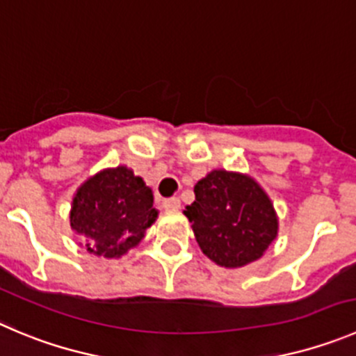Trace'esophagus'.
<instances>
[{
	"mask_svg": "<svg viewBox=\"0 0 356 356\" xmlns=\"http://www.w3.org/2000/svg\"><path fill=\"white\" fill-rule=\"evenodd\" d=\"M163 207L167 209V211H177L181 207V200L177 197H172V198H165L163 200Z\"/></svg>",
	"mask_w": 356,
	"mask_h": 356,
	"instance_id": "34e87169",
	"label": "esophagus"
}]
</instances>
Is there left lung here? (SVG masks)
Returning <instances> with one entry per match:
<instances>
[{
  "label": "left lung",
  "instance_id": "8db88e82",
  "mask_svg": "<svg viewBox=\"0 0 356 356\" xmlns=\"http://www.w3.org/2000/svg\"><path fill=\"white\" fill-rule=\"evenodd\" d=\"M205 257L227 268L261 258L277 237L274 205L253 177L212 170L195 186L184 211Z\"/></svg>",
  "mask_w": 356,
  "mask_h": 356
}]
</instances>
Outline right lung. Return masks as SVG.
Listing matches in <instances>:
<instances>
[{
    "instance_id": "add662e5",
    "label": "right lung",
    "mask_w": 356,
    "mask_h": 356,
    "mask_svg": "<svg viewBox=\"0 0 356 356\" xmlns=\"http://www.w3.org/2000/svg\"><path fill=\"white\" fill-rule=\"evenodd\" d=\"M154 197L142 177L126 167L89 177L73 197L70 225L96 257L119 258L144 238L158 218Z\"/></svg>"
}]
</instances>
